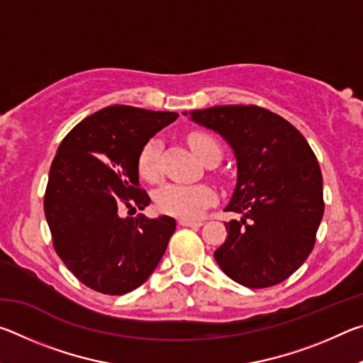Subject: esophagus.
I'll return each mask as SVG.
<instances>
[{"label":"esophagus","mask_w":363,"mask_h":363,"mask_svg":"<svg viewBox=\"0 0 363 363\" xmlns=\"http://www.w3.org/2000/svg\"><path fill=\"white\" fill-rule=\"evenodd\" d=\"M179 225H184V227H200V225H203V223H201V220H192V219H179Z\"/></svg>","instance_id":"1"}]
</instances>
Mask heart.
Here are the masks:
<instances>
[{
    "label": "heart",
    "mask_w": 363,
    "mask_h": 363,
    "mask_svg": "<svg viewBox=\"0 0 363 363\" xmlns=\"http://www.w3.org/2000/svg\"><path fill=\"white\" fill-rule=\"evenodd\" d=\"M189 144L201 162L211 157H220L218 140L205 133L195 131L189 136ZM160 157H162V140L150 138L140 147L136 158V169L143 181L155 182L160 177ZM155 205L160 213L171 214L181 219H196L206 206H210L216 195L205 184H163L155 192Z\"/></svg>",
    "instance_id": "heart-1"
}]
</instances>
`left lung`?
<instances>
[{
  "instance_id": "left-lung-1",
  "label": "left lung",
  "mask_w": 363,
  "mask_h": 363,
  "mask_svg": "<svg viewBox=\"0 0 363 363\" xmlns=\"http://www.w3.org/2000/svg\"><path fill=\"white\" fill-rule=\"evenodd\" d=\"M190 113L219 133L237 158V186L225 211L243 218L225 223L227 238L214 259L243 286L280 284L309 257L323 216L315 153L291 123L262 107L218 106Z\"/></svg>"
}]
</instances>
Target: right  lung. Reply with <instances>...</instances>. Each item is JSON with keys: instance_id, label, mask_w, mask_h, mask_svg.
<instances>
[{"instance_id": "right-lung-1", "label": "right lung", "mask_w": 363, "mask_h": 363, "mask_svg": "<svg viewBox=\"0 0 363 363\" xmlns=\"http://www.w3.org/2000/svg\"><path fill=\"white\" fill-rule=\"evenodd\" d=\"M131 106L86 116L60 143L45 194L52 245L67 269L94 291L120 296L155 270L176 229L169 216L121 218L144 210L136 158L147 140L177 118Z\"/></svg>"}]
</instances>
